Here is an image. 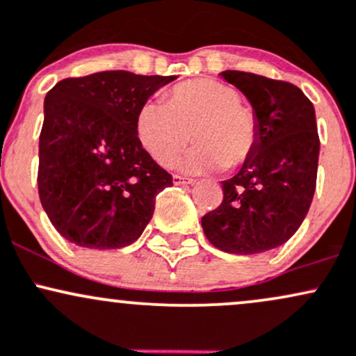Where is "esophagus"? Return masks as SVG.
Wrapping results in <instances>:
<instances>
[{
  "instance_id": "1",
  "label": "esophagus",
  "mask_w": 356,
  "mask_h": 356,
  "mask_svg": "<svg viewBox=\"0 0 356 356\" xmlns=\"http://www.w3.org/2000/svg\"><path fill=\"white\" fill-rule=\"evenodd\" d=\"M173 183L175 185H193L195 179L179 177V175H173Z\"/></svg>"
}]
</instances>
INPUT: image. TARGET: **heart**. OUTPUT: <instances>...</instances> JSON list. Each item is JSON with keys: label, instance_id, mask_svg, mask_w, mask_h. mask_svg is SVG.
<instances>
[{"label": "heart", "instance_id": "heart-1", "mask_svg": "<svg viewBox=\"0 0 356 356\" xmlns=\"http://www.w3.org/2000/svg\"><path fill=\"white\" fill-rule=\"evenodd\" d=\"M241 101L237 89L215 79L177 83L165 92V106L143 104L136 133L161 166L175 165L193 134L198 145L185 159L186 170H237L261 141L257 114Z\"/></svg>", "mask_w": 356, "mask_h": 356}]
</instances>
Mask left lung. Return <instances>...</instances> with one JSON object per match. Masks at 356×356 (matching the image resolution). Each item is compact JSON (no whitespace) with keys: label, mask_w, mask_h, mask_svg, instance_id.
Returning a JSON list of instances; mask_svg holds the SVG:
<instances>
[{"label":"left lung","mask_w":356,"mask_h":356,"mask_svg":"<svg viewBox=\"0 0 356 356\" xmlns=\"http://www.w3.org/2000/svg\"><path fill=\"white\" fill-rule=\"evenodd\" d=\"M222 75L252 104L261 141L241 171L222 181V203L203 215L202 227L211 245L223 252H266L296 234L313 202L316 115L294 83L238 70Z\"/></svg>","instance_id":"left-lung-1"}]
</instances>
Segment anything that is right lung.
Listing matches in <instances>:
<instances>
[{"label": "right lung", "instance_id": "add662e5", "mask_svg": "<svg viewBox=\"0 0 356 356\" xmlns=\"http://www.w3.org/2000/svg\"><path fill=\"white\" fill-rule=\"evenodd\" d=\"M175 79L106 70L63 79L49 90L37 181L43 210L63 238L114 250L141 237L156 195L173 178L143 147L136 115Z\"/></svg>", "mask_w": 356, "mask_h": 356}]
</instances>
